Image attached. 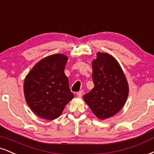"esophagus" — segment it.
I'll return each mask as SVG.
<instances>
[{"label":"esophagus","mask_w":154,"mask_h":154,"mask_svg":"<svg viewBox=\"0 0 154 154\" xmlns=\"http://www.w3.org/2000/svg\"><path fill=\"white\" fill-rule=\"evenodd\" d=\"M82 93L83 92L82 91H79V92H77V96L78 97H81L82 96Z\"/></svg>","instance_id":"1"}]
</instances>
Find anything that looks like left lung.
<instances>
[{"instance_id":"obj_1","label":"left lung","mask_w":154,"mask_h":154,"mask_svg":"<svg viewBox=\"0 0 154 154\" xmlns=\"http://www.w3.org/2000/svg\"><path fill=\"white\" fill-rule=\"evenodd\" d=\"M92 66L94 88L83 98L92 112L104 120L123 107L128 95V85L120 64L112 55L98 52Z\"/></svg>"}]
</instances>
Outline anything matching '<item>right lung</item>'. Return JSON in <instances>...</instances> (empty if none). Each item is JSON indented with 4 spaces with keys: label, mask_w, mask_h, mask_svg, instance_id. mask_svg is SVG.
Returning a JSON list of instances; mask_svg holds the SVG:
<instances>
[{
    "label": "right lung",
    "mask_w": 154,
    "mask_h": 154,
    "mask_svg": "<svg viewBox=\"0 0 154 154\" xmlns=\"http://www.w3.org/2000/svg\"><path fill=\"white\" fill-rule=\"evenodd\" d=\"M68 58L62 54L50 55L35 64L23 84L25 99L40 118L54 120L74 97L64 74Z\"/></svg>",
    "instance_id": "right-lung-1"
}]
</instances>
